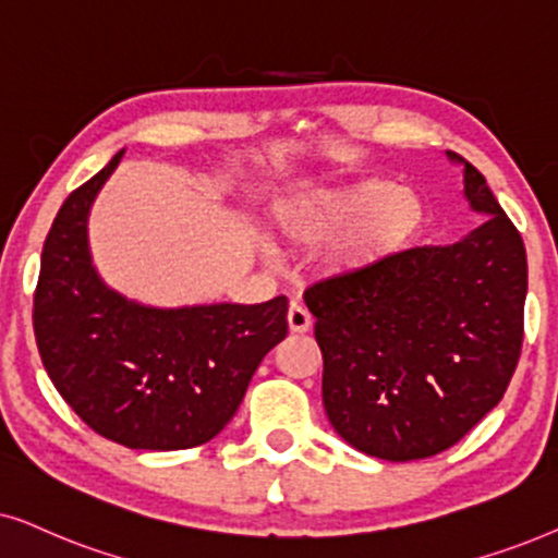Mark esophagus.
<instances>
[{"label": "esophagus", "instance_id": "esophagus-1", "mask_svg": "<svg viewBox=\"0 0 558 558\" xmlns=\"http://www.w3.org/2000/svg\"><path fill=\"white\" fill-rule=\"evenodd\" d=\"M311 326V314L306 308L301 306V303H291V308H288V329L293 333H303L308 331Z\"/></svg>", "mask_w": 558, "mask_h": 558}]
</instances>
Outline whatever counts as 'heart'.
I'll use <instances>...</instances> for the list:
<instances>
[{"label": "heart", "instance_id": "heart-1", "mask_svg": "<svg viewBox=\"0 0 558 558\" xmlns=\"http://www.w3.org/2000/svg\"><path fill=\"white\" fill-rule=\"evenodd\" d=\"M423 221V204L413 191L373 178L318 193L286 211L283 240L322 244L341 231L333 263L341 270H362L398 255Z\"/></svg>", "mask_w": 558, "mask_h": 558}]
</instances>
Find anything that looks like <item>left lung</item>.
<instances>
[{
    "instance_id": "1",
    "label": "left lung",
    "mask_w": 558,
    "mask_h": 558,
    "mask_svg": "<svg viewBox=\"0 0 558 558\" xmlns=\"http://www.w3.org/2000/svg\"><path fill=\"white\" fill-rule=\"evenodd\" d=\"M462 162L466 198L487 214L472 234L400 250L303 293L324 356L326 415L369 457L408 462L454 447L500 403L521 360L523 236L485 175Z\"/></svg>"
}]
</instances>
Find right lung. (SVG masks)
Instances as JSON below:
<instances>
[{
  "label": "right lung",
  "instance_id": "add662e5",
  "mask_svg": "<svg viewBox=\"0 0 558 558\" xmlns=\"http://www.w3.org/2000/svg\"><path fill=\"white\" fill-rule=\"evenodd\" d=\"M119 158L122 150L65 198L43 244L37 352L61 398L104 439L150 451L202 447L286 339L288 301L162 311L109 291L88 257L86 217Z\"/></svg>",
  "mask_w": 558,
  "mask_h": 558
}]
</instances>
